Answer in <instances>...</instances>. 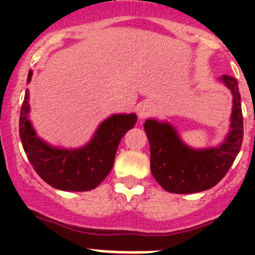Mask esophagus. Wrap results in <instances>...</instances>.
<instances>
[{
  "label": "esophagus",
  "instance_id": "obj_1",
  "mask_svg": "<svg viewBox=\"0 0 255 255\" xmlns=\"http://www.w3.org/2000/svg\"><path fill=\"white\" fill-rule=\"evenodd\" d=\"M154 105H153L152 102H149V101H144V102H141L140 105L138 106V116L140 120H144V119H147V117H149L150 115L154 112Z\"/></svg>",
  "mask_w": 255,
  "mask_h": 255
}]
</instances>
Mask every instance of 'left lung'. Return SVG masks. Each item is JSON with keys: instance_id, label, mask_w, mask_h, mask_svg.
Masks as SVG:
<instances>
[{"instance_id": "8db88e82", "label": "left lung", "mask_w": 255, "mask_h": 255, "mask_svg": "<svg viewBox=\"0 0 255 255\" xmlns=\"http://www.w3.org/2000/svg\"><path fill=\"white\" fill-rule=\"evenodd\" d=\"M220 82L233 94V112L229 132L217 147L191 148L167 121L145 120L144 130L149 140L150 171L166 191L191 194L213 188L226 175L240 152L244 124L238 80L222 75Z\"/></svg>"}]
</instances>
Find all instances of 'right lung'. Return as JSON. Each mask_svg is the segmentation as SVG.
I'll list each match as a JSON object with an SVG mask.
<instances>
[{
	"instance_id": "right-lung-1",
	"label": "right lung",
	"mask_w": 255,
	"mask_h": 255,
	"mask_svg": "<svg viewBox=\"0 0 255 255\" xmlns=\"http://www.w3.org/2000/svg\"><path fill=\"white\" fill-rule=\"evenodd\" d=\"M29 71L26 83H30ZM29 89L20 112L19 132L22 148L35 172L52 188L88 191L97 188L114 167L121 138L136 124L135 114H115L100 124L92 139L80 148L51 145L39 138L29 120Z\"/></svg>"
}]
</instances>
